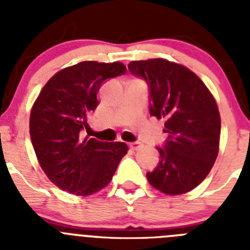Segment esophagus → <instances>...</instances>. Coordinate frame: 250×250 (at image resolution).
<instances>
[{
  "label": "esophagus",
  "instance_id": "esophagus-1",
  "mask_svg": "<svg viewBox=\"0 0 250 250\" xmlns=\"http://www.w3.org/2000/svg\"><path fill=\"white\" fill-rule=\"evenodd\" d=\"M129 146H130V149H132V150H138L141 147V143H139V141H135V143H130Z\"/></svg>",
  "mask_w": 250,
  "mask_h": 250
}]
</instances>
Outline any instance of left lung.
Listing matches in <instances>:
<instances>
[{
  "instance_id": "1",
  "label": "left lung",
  "mask_w": 250,
  "mask_h": 250,
  "mask_svg": "<svg viewBox=\"0 0 250 250\" xmlns=\"http://www.w3.org/2000/svg\"><path fill=\"white\" fill-rule=\"evenodd\" d=\"M134 76L149 89L150 116L164 119L160 160L146 178L169 195L193 190L207 178L218 156L220 116L215 100L189 68L164 59L131 61Z\"/></svg>"
}]
</instances>
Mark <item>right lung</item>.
<instances>
[{"mask_svg": "<svg viewBox=\"0 0 250 250\" xmlns=\"http://www.w3.org/2000/svg\"><path fill=\"white\" fill-rule=\"evenodd\" d=\"M125 71L120 62L83 61L57 72L40 92L31 110V141L42 170L60 189L83 196L101 190L126 155L125 143L80 138L99 105L101 85Z\"/></svg>", "mask_w": 250, "mask_h": 250, "instance_id": "add662e5", "label": "right lung"}]
</instances>
